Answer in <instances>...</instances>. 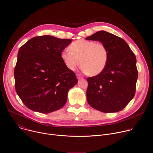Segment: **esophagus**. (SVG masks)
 I'll return each mask as SVG.
<instances>
[{"instance_id":"esophagus-1","label":"esophagus","mask_w":153,"mask_h":153,"mask_svg":"<svg viewBox=\"0 0 153 153\" xmlns=\"http://www.w3.org/2000/svg\"><path fill=\"white\" fill-rule=\"evenodd\" d=\"M76 76H77V78L78 79H82V78H83V77H82L80 74H77Z\"/></svg>"}]
</instances>
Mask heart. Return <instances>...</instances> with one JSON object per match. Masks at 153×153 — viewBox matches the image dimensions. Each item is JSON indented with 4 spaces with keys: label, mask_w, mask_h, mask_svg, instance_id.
Masks as SVG:
<instances>
[{
    "label": "heart",
    "mask_w": 153,
    "mask_h": 153,
    "mask_svg": "<svg viewBox=\"0 0 153 153\" xmlns=\"http://www.w3.org/2000/svg\"><path fill=\"white\" fill-rule=\"evenodd\" d=\"M61 57L69 70H75L81 62L83 71L91 76H96L104 69L108 53L106 46L102 43L79 39L70 45L69 50L63 51Z\"/></svg>",
    "instance_id": "heart-1"
}]
</instances>
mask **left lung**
Returning a JSON list of instances; mask_svg holds the SVG:
<instances>
[{"instance_id":"8db88e82","label":"left lung","mask_w":153,"mask_h":153,"mask_svg":"<svg viewBox=\"0 0 153 153\" xmlns=\"http://www.w3.org/2000/svg\"><path fill=\"white\" fill-rule=\"evenodd\" d=\"M86 39L100 41L108 53L102 72L87 78V102L104 113L119 112L135 93L138 78L135 55L123 39L104 30L97 32Z\"/></svg>"}]
</instances>
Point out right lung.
I'll return each mask as SVG.
<instances>
[{
	"mask_svg": "<svg viewBox=\"0 0 153 153\" xmlns=\"http://www.w3.org/2000/svg\"><path fill=\"white\" fill-rule=\"evenodd\" d=\"M71 41L50 35L39 36L19 49L14 71L15 89L27 108L48 114L66 104L68 91L78 82L61 57Z\"/></svg>",
	"mask_w": 153,
	"mask_h": 153,
	"instance_id": "right-lung-1",
	"label": "right lung"
}]
</instances>
